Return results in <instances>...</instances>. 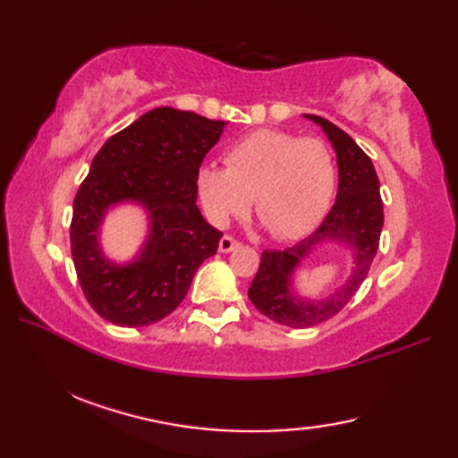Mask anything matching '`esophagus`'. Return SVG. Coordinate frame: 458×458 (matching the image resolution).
I'll return each mask as SVG.
<instances>
[{"mask_svg":"<svg viewBox=\"0 0 458 458\" xmlns=\"http://www.w3.org/2000/svg\"><path fill=\"white\" fill-rule=\"evenodd\" d=\"M238 246H240V242L234 236L226 234V236H222L220 244H218V250L224 251V254H228V251H234Z\"/></svg>","mask_w":458,"mask_h":458,"instance_id":"34e87169","label":"esophagus"}]
</instances>
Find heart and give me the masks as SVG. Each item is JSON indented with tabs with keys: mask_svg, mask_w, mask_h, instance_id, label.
<instances>
[{
	"mask_svg": "<svg viewBox=\"0 0 458 458\" xmlns=\"http://www.w3.org/2000/svg\"><path fill=\"white\" fill-rule=\"evenodd\" d=\"M226 167L207 163L197 189L216 226L244 214L256 197V212L277 240L305 236L323 220L335 194L333 151L320 138L258 130L232 143Z\"/></svg>",
	"mask_w": 458,
	"mask_h": 458,
	"instance_id": "heart-1",
	"label": "heart"
}]
</instances>
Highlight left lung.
<instances>
[{
	"mask_svg": "<svg viewBox=\"0 0 458 458\" xmlns=\"http://www.w3.org/2000/svg\"><path fill=\"white\" fill-rule=\"evenodd\" d=\"M307 118L323 125L336 151L340 179L336 202L313 234L284 251L266 250L261 254L258 274L248 289L250 301L261 315L291 328L315 327L338 315L348 305L368 276L384 226V202L379 197V181L372 161L335 123L320 115L307 114ZM328 237H344L357 248L355 276L336 296L318 304H307L290 295L288 279L298 259L310 247Z\"/></svg>",
	"mask_w": 458,
	"mask_h": 458,
	"instance_id": "8db88e82",
	"label": "left lung"
}]
</instances>
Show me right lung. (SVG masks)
<instances>
[{
	"label": "right lung",
	"mask_w": 458,
	"mask_h": 458,
	"mask_svg": "<svg viewBox=\"0 0 458 458\" xmlns=\"http://www.w3.org/2000/svg\"><path fill=\"white\" fill-rule=\"evenodd\" d=\"M224 122L194 112L155 108L114 133L96 153L74 197L71 250L84 297L102 318L145 327L171 315L197 269L216 254L222 232L197 208V174ZM125 198L152 212V238L133 265L112 267L99 254L95 230L103 210Z\"/></svg>",
	"instance_id": "obj_1"
}]
</instances>
